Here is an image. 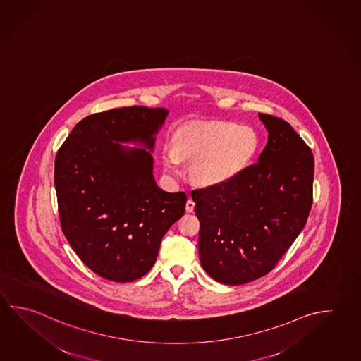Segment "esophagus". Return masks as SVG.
Returning a JSON list of instances; mask_svg holds the SVG:
<instances>
[{
	"label": "esophagus",
	"instance_id": "obj_1",
	"mask_svg": "<svg viewBox=\"0 0 361 361\" xmlns=\"http://www.w3.org/2000/svg\"><path fill=\"white\" fill-rule=\"evenodd\" d=\"M194 208H195V202L192 199H188V202H186V212L191 213V212H194Z\"/></svg>",
	"mask_w": 361,
	"mask_h": 361
}]
</instances>
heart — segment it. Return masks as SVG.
<instances>
[{
	"mask_svg": "<svg viewBox=\"0 0 361 361\" xmlns=\"http://www.w3.org/2000/svg\"><path fill=\"white\" fill-rule=\"evenodd\" d=\"M256 147L257 138L250 128L228 121L194 123L176 132L173 148L164 151V164L176 170L181 159H196L192 176L207 185L221 183L246 167Z\"/></svg>",
	"mask_w": 361,
	"mask_h": 361,
	"instance_id": "b5f03b06",
	"label": "heart"
}]
</instances>
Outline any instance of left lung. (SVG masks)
<instances>
[{
  "label": "left lung",
  "mask_w": 361,
  "mask_h": 361,
  "mask_svg": "<svg viewBox=\"0 0 361 361\" xmlns=\"http://www.w3.org/2000/svg\"><path fill=\"white\" fill-rule=\"evenodd\" d=\"M269 140L259 162L191 191L202 269L221 284L271 271L303 231L313 202V153L288 121L259 114Z\"/></svg>",
  "instance_id": "obj_1"
}]
</instances>
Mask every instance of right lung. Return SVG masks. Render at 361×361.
I'll use <instances>...</instances> for the list:
<instances>
[{"label": "right lung", "instance_id": "right-lung-1", "mask_svg": "<svg viewBox=\"0 0 361 361\" xmlns=\"http://www.w3.org/2000/svg\"><path fill=\"white\" fill-rule=\"evenodd\" d=\"M167 114L164 108L130 106L89 115L58 149L62 232L102 278L127 283L146 275L166 232L185 213L186 194L166 192L154 183L151 153L116 143L140 140L152 149Z\"/></svg>", "mask_w": 361, "mask_h": 361}]
</instances>
